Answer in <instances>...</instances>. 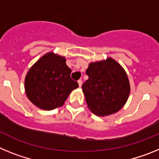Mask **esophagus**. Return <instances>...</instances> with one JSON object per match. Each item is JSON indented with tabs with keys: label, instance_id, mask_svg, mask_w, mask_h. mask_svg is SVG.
I'll use <instances>...</instances> for the list:
<instances>
[{
	"label": "esophagus",
	"instance_id": "34e87169",
	"mask_svg": "<svg viewBox=\"0 0 159 159\" xmlns=\"http://www.w3.org/2000/svg\"><path fill=\"white\" fill-rule=\"evenodd\" d=\"M78 84H79V86H80V87L82 86V84H83L82 80H78Z\"/></svg>",
	"mask_w": 159,
	"mask_h": 159
}]
</instances>
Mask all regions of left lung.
<instances>
[{"label": "left lung", "instance_id": "8db88e82", "mask_svg": "<svg viewBox=\"0 0 159 159\" xmlns=\"http://www.w3.org/2000/svg\"><path fill=\"white\" fill-rule=\"evenodd\" d=\"M88 80L82 85L87 104L95 115L116 113L126 103L130 84L123 67L116 60L91 63L86 71Z\"/></svg>", "mask_w": 159, "mask_h": 159}]
</instances>
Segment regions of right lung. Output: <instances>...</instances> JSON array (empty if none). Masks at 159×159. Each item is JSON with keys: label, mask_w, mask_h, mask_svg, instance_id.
Listing matches in <instances>:
<instances>
[{"label": "right lung", "mask_w": 159, "mask_h": 159, "mask_svg": "<svg viewBox=\"0 0 159 159\" xmlns=\"http://www.w3.org/2000/svg\"><path fill=\"white\" fill-rule=\"evenodd\" d=\"M71 72L64 57L52 52L44 55L25 77V92L29 100L47 111L63 106L71 91L79 87L71 78Z\"/></svg>", "instance_id": "right-lung-1"}]
</instances>
